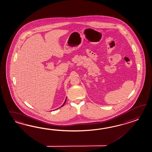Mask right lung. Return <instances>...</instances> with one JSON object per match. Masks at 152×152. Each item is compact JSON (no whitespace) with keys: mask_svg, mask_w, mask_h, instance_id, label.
I'll return each instance as SVG.
<instances>
[{"mask_svg":"<svg viewBox=\"0 0 152 152\" xmlns=\"http://www.w3.org/2000/svg\"><path fill=\"white\" fill-rule=\"evenodd\" d=\"M66 99H67V98H66V100H65V101H64V104H63V105H62V106H61V107H62V106H64V104H65V103H66Z\"/></svg>","mask_w":152,"mask_h":152,"instance_id":"add662e5","label":"right lung"}]
</instances>
